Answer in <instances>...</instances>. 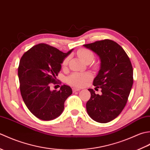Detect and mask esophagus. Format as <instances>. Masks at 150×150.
Listing matches in <instances>:
<instances>
[{
    "label": "esophagus",
    "mask_w": 150,
    "mask_h": 150,
    "mask_svg": "<svg viewBox=\"0 0 150 150\" xmlns=\"http://www.w3.org/2000/svg\"><path fill=\"white\" fill-rule=\"evenodd\" d=\"M79 90H81L80 88H73V92H75V91H78Z\"/></svg>",
    "instance_id": "esophagus-1"
}]
</instances>
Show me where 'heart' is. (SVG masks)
Instances as JSON below:
<instances>
[{
    "instance_id": "obj_1",
    "label": "heart",
    "mask_w": 150,
    "mask_h": 150,
    "mask_svg": "<svg viewBox=\"0 0 150 150\" xmlns=\"http://www.w3.org/2000/svg\"><path fill=\"white\" fill-rule=\"evenodd\" d=\"M77 55L82 62L84 63L91 62L94 59V54L91 51L86 48H82L79 50L77 52ZM69 57H67L66 58L63 60L62 66H66L68 64ZM91 76L88 73H74L71 74L67 79V81L69 84L73 86H81L84 85L86 82L91 79Z\"/></svg>"
}]
</instances>
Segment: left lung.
Segmentation results:
<instances>
[{"label":"left lung","mask_w":150,"mask_h":150,"mask_svg":"<svg viewBox=\"0 0 150 150\" xmlns=\"http://www.w3.org/2000/svg\"><path fill=\"white\" fill-rule=\"evenodd\" d=\"M83 46L100 60L93 85L101 88L102 94L88 89L91 97L86 103L87 112L96 122L107 123L118 117L128 101L133 82L132 63L122 47L113 40L105 39Z\"/></svg>","instance_id":"1"}]
</instances>
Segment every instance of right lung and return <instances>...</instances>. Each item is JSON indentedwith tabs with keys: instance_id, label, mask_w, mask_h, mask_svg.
<instances>
[{
	"instance_id": "obj_1",
	"label": "right lung",
	"mask_w": 150,
	"mask_h": 150,
	"mask_svg": "<svg viewBox=\"0 0 150 150\" xmlns=\"http://www.w3.org/2000/svg\"><path fill=\"white\" fill-rule=\"evenodd\" d=\"M73 50L63 53L47 44H39L21 57L18 68L21 95L28 110L38 119L51 120L60 116L64 102L72 94L68 86L52 91L50 84L57 81L61 64Z\"/></svg>"
}]
</instances>
